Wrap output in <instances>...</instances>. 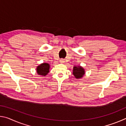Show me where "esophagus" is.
Listing matches in <instances>:
<instances>
[{
    "label": "esophagus",
    "mask_w": 126,
    "mask_h": 126,
    "mask_svg": "<svg viewBox=\"0 0 126 126\" xmlns=\"http://www.w3.org/2000/svg\"><path fill=\"white\" fill-rule=\"evenodd\" d=\"M59 62L61 63H64L65 62V61L63 59H60V60H59Z\"/></svg>",
    "instance_id": "1"
}]
</instances>
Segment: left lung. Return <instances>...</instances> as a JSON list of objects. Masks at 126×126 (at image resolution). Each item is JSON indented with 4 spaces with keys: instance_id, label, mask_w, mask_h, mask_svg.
Segmentation results:
<instances>
[{
    "instance_id": "left-lung-1",
    "label": "left lung",
    "mask_w": 126,
    "mask_h": 126,
    "mask_svg": "<svg viewBox=\"0 0 126 126\" xmlns=\"http://www.w3.org/2000/svg\"><path fill=\"white\" fill-rule=\"evenodd\" d=\"M73 74L76 79H80L85 74V70L82 66H74Z\"/></svg>"
}]
</instances>
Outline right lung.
Here are the masks:
<instances>
[{"instance_id":"1","label":"right lung","mask_w":126,"mask_h":126,"mask_svg":"<svg viewBox=\"0 0 126 126\" xmlns=\"http://www.w3.org/2000/svg\"><path fill=\"white\" fill-rule=\"evenodd\" d=\"M50 65L47 63H43L37 67V73L38 75L46 76L49 72Z\"/></svg>"}]
</instances>
